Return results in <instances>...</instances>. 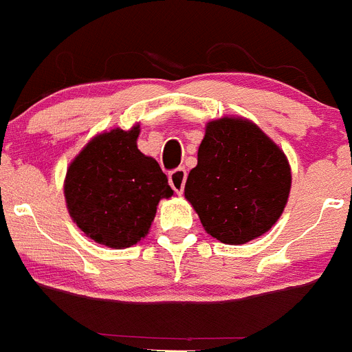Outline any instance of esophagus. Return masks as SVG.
Returning a JSON list of instances; mask_svg holds the SVG:
<instances>
[{
	"instance_id": "34e87169",
	"label": "esophagus",
	"mask_w": 352,
	"mask_h": 352,
	"mask_svg": "<svg viewBox=\"0 0 352 352\" xmlns=\"http://www.w3.org/2000/svg\"><path fill=\"white\" fill-rule=\"evenodd\" d=\"M185 182H186L185 167H178V169H174L169 173V185L173 186V190L176 193H183Z\"/></svg>"
}]
</instances>
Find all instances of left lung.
Masks as SVG:
<instances>
[{
  "instance_id": "1",
  "label": "left lung",
  "mask_w": 352,
  "mask_h": 352,
  "mask_svg": "<svg viewBox=\"0 0 352 352\" xmlns=\"http://www.w3.org/2000/svg\"><path fill=\"white\" fill-rule=\"evenodd\" d=\"M290 185L289 160L273 140L250 120L221 117L207 122L185 197L210 236L240 245L270 232Z\"/></svg>"
}]
</instances>
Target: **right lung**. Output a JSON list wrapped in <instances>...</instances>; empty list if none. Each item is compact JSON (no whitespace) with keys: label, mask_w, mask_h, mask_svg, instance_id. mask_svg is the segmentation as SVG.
Here are the masks:
<instances>
[{"label":"right lung","mask_w":352,"mask_h":352,"mask_svg":"<svg viewBox=\"0 0 352 352\" xmlns=\"http://www.w3.org/2000/svg\"><path fill=\"white\" fill-rule=\"evenodd\" d=\"M129 131L95 136L67 169L63 193L70 217L86 236L110 249H126L145 239L160 199L173 197L167 176Z\"/></svg>","instance_id":"add662e5"}]
</instances>
